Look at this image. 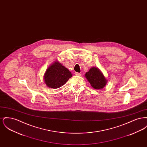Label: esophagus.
<instances>
[{"label": "esophagus", "instance_id": "esophagus-1", "mask_svg": "<svg viewBox=\"0 0 147 147\" xmlns=\"http://www.w3.org/2000/svg\"><path fill=\"white\" fill-rule=\"evenodd\" d=\"M74 74H75L76 76H81V74H80V73H77V72H76V73H74Z\"/></svg>", "mask_w": 147, "mask_h": 147}]
</instances>
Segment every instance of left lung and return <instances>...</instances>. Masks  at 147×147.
<instances>
[{"label": "left lung", "mask_w": 147, "mask_h": 147, "mask_svg": "<svg viewBox=\"0 0 147 147\" xmlns=\"http://www.w3.org/2000/svg\"><path fill=\"white\" fill-rule=\"evenodd\" d=\"M85 76L91 86L95 89H102L107 83V80L102 73L96 67L91 68L89 71L86 73Z\"/></svg>", "instance_id": "obj_1"}]
</instances>
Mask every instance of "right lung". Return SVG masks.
<instances>
[{
	"instance_id": "obj_1",
	"label": "right lung",
	"mask_w": 147,
	"mask_h": 147,
	"mask_svg": "<svg viewBox=\"0 0 147 147\" xmlns=\"http://www.w3.org/2000/svg\"><path fill=\"white\" fill-rule=\"evenodd\" d=\"M71 77L69 70L58 61H55L46 70L43 79L48 87L57 89L65 84Z\"/></svg>"
}]
</instances>
